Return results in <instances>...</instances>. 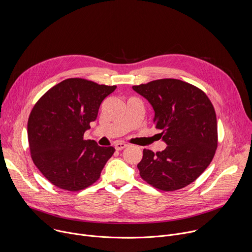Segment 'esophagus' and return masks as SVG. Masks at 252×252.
Listing matches in <instances>:
<instances>
[{"label": "esophagus", "mask_w": 252, "mask_h": 252, "mask_svg": "<svg viewBox=\"0 0 252 252\" xmlns=\"http://www.w3.org/2000/svg\"><path fill=\"white\" fill-rule=\"evenodd\" d=\"M126 147H127V145H126V143H124V142H117L115 145V148H116L117 151H123Z\"/></svg>", "instance_id": "1"}]
</instances>
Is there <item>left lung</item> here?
I'll list each match as a JSON object with an SVG mask.
<instances>
[{"mask_svg": "<svg viewBox=\"0 0 252 252\" xmlns=\"http://www.w3.org/2000/svg\"><path fill=\"white\" fill-rule=\"evenodd\" d=\"M155 111L156 128L162 130L165 150H143L137 164L143 181L164 191L181 189L211 162L218 148L214 107L198 88L175 79H162L133 86Z\"/></svg>", "mask_w": 252, "mask_h": 252, "instance_id": "8db88e82", "label": "left lung"}]
</instances>
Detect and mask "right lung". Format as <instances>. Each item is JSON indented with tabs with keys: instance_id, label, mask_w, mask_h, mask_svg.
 <instances>
[{
	"instance_id": "obj_1",
	"label": "right lung",
	"mask_w": 252,
	"mask_h": 252,
	"mask_svg": "<svg viewBox=\"0 0 252 252\" xmlns=\"http://www.w3.org/2000/svg\"><path fill=\"white\" fill-rule=\"evenodd\" d=\"M117 86L67 79L50 89L32 107L28 121L31 157L48 181L59 189L78 191L94 183L115 153L85 140L101 101Z\"/></svg>"
}]
</instances>
